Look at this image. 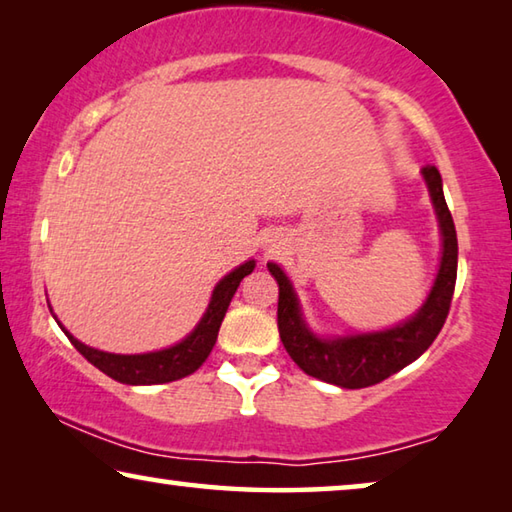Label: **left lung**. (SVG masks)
<instances>
[{
  "instance_id": "1",
  "label": "left lung",
  "mask_w": 512,
  "mask_h": 512,
  "mask_svg": "<svg viewBox=\"0 0 512 512\" xmlns=\"http://www.w3.org/2000/svg\"><path fill=\"white\" fill-rule=\"evenodd\" d=\"M433 212L440 230V264L436 280L424 298L422 307L402 323L379 332L320 336L309 327L302 314V305L289 275L280 264L268 262V271L280 287L277 298V327L280 339L289 357L298 363L302 372L327 384L341 388H366L379 384L386 377L395 375L424 354L445 325V318L452 305L456 266H458V241L454 219L449 214L443 194V178L436 167H424Z\"/></svg>"
}]
</instances>
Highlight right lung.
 I'll list each match as a JSON object with an SVG mask.
<instances>
[{"mask_svg": "<svg viewBox=\"0 0 512 512\" xmlns=\"http://www.w3.org/2000/svg\"><path fill=\"white\" fill-rule=\"evenodd\" d=\"M255 259L239 264L232 268L228 275H223L212 291L210 305H207L205 314L198 320L196 327L189 332L183 341L169 345L164 350L144 352V354H115V352H103L90 345L81 343L67 332L63 323L58 320V325L67 334V339L79 350L92 366H97L101 372H106L108 377L121 384L131 386H151V384H167V381L183 379L192 375L203 366V361L210 357V352L219 336V327L223 323L225 311L230 307V300L235 296L239 282L246 275L253 273ZM51 309V307H49Z\"/></svg>", "mask_w": 512, "mask_h": 512, "instance_id": "obj_1", "label": "right lung"}]
</instances>
